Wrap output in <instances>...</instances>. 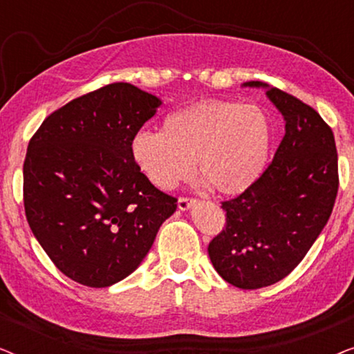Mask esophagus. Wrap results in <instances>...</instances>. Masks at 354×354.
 Masks as SVG:
<instances>
[{"instance_id":"obj_1","label":"esophagus","mask_w":354,"mask_h":354,"mask_svg":"<svg viewBox=\"0 0 354 354\" xmlns=\"http://www.w3.org/2000/svg\"><path fill=\"white\" fill-rule=\"evenodd\" d=\"M195 201H196L195 198L180 196V198H178V201H177V206H178V209H180V211H187V209H190L192 205H193V203H195Z\"/></svg>"}]
</instances>
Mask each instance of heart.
I'll list each match as a JSON object with an SVG mask.
<instances>
[{"mask_svg":"<svg viewBox=\"0 0 354 354\" xmlns=\"http://www.w3.org/2000/svg\"><path fill=\"white\" fill-rule=\"evenodd\" d=\"M272 132L256 104L209 100L187 106L162 120L161 132L140 130L130 140L138 171L162 190L196 172L221 193L250 187L268 164Z\"/></svg>","mask_w":354,"mask_h":354,"instance_id":"b5f03b06","label":"heart"}]
</instances>
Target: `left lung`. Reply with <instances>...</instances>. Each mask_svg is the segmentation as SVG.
I'll return each instance as SVG.
<instances>
[{"label":"left lung","mask_w":354,"mask_h":354,"mask_svg":"<svg viewBox=\"0 0 354 354\" xmlns=\"http://www.w3.org/2000/svg\"><path fill=\"white\" fill-rule=\"evenodd\" d=\"M285 120L272 162L234 200L222 201L225 227L207 246L225 282L243 290L268 287L292 272L332 214L338 192L335 138L316 109L263 82Z\"/></svg>","instance_id":"8db88e82"}]
</instances>
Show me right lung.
I'll return each instance as SVG.
<instances>
[{
    "instance_id": "obj_1",
    "label": "right lung",
    "mask_w": 354,
    "mask_h": 354,
    "mask_svg": "<svg viewBox=\"0 0 354 354\" xmlns=\"http://www.w3.org/2000/svg\"><path fill=\"white\" fill-rule=\"evenodd\" d=\"M161 100L118 82L72 100L43 120L24 161L30 229L67 277L109 287L138 268L177 200L130 156V140Z\"/></svg>"
}]
</instances>
